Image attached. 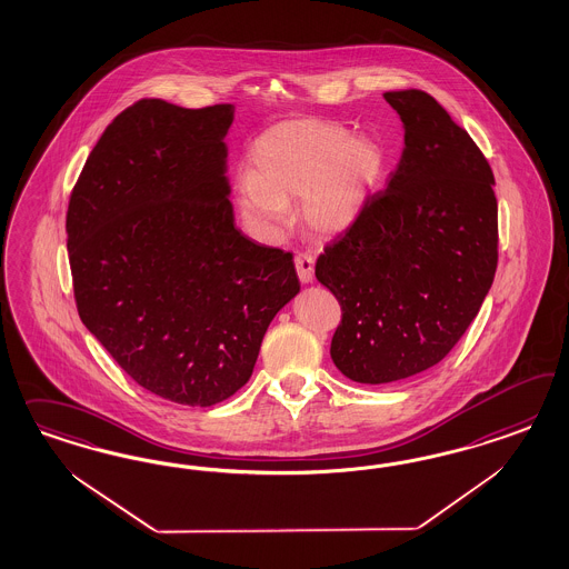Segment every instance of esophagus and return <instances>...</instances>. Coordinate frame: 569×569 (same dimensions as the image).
<instances>
[{
    "mask_svg": "<svg viewBox=\"0 0 569 569\" xmlns=\"http://www.w3.org/2000/svg\"><path fill=\"white\" fill-rule=\"evenodd\" d=\"M296 271H298V279L302 281V283H310L312 281V277H315V259L307 254V252H302V254H298L296 259Z\"/></svg>",
    "mask_w": 569,
    "mask_h": 569,
    "instance_id": "34e87169",
    "label": "esophagus"
}]
</instances>
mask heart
Listing matches in <instances>:
<instances>
[{"label": "heart", "mask_w": 569, "mask_h": 569, "mask_svg": "<svg viewBox=\"0 0 569 569\" xmlns=\"http://www.w3.org/2000/svg\"><path fill=\"white\" fill-rule=\"evenodd\" d=\"M252 174L238 181V204L269 233L290 224V202L302 198V219L323 238H338L365 214L386 171L381 143L350 136L340 122H279L250 150Z\"/></svg>", "instance_id": "b5f03b06"}]
</instances>
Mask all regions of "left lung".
I'll list each match as a JSON object with an SVG mask.
<instances>
[{
  "label": "left lung",
  "mask_w": 569,
  "mask_h": 569,
  "mask_svg": "<svg viewBox=\"0 0 569 569\" xmlns=\"http://www.w3.org/2000/svg\"><path fill=\"white\" fill-rule=\"evenodd\" d=\"M405 146L386 190L315 276L338 298L331 361L359 383L413 378L442 361L497 273L495 177L482 152L426 91H386Z\"/></svg>",
  "instance_id": "8db88e82"
}]
</instances>
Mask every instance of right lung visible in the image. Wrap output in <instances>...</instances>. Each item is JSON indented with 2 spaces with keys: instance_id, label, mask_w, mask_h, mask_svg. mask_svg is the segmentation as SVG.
I'll list each match as a JSON object with an SVG mask.
<instances>
[{
  "instance_id": "right-lung-1",
  "label": "right lung",
  "mask_w": 569,
  "mask_h": 569,
  "mask_svg": "<svg viewBox=\"0 0 569 569\" xmlns=\"http://www.w3.org/2000/svg\"><path fill=\"white\" fill-rule=\"evenodd\" d=\"M236 106L141 100L103 131L70 196L79 317L141 388L210 407L252 376L300 292L292 254L248 240L229 202Z\"/></svg>"
}]
</instances>
